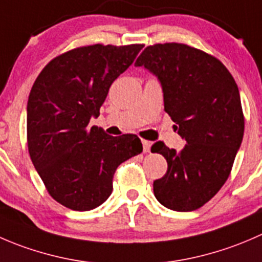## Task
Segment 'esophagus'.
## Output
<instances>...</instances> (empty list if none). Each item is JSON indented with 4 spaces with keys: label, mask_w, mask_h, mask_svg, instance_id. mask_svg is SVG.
<instances>
[{
    "label": "esophagus",
    "mask_w": 262,
    "mask_h": 262,
    "mask_svg": "<svg viewBox=\"0 0 262 262\" xmlns=\"http://www.w3.org/2000/svg\"><path fill=\"white\" fill-rule=\"evenodd\" d=\"M142 146H144V152H149L150 147H151V142L147 141V140H142Z\"/></svg>",
    "instance_id": "34e87169"
}]
</instances>
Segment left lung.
<instances>
[{
  "label": "left lung",
  "mask_w": 262,
  "mask_h": 262,
  "mask_svg": "<svg viewBox=\"0 0 262 262\" xmlns=\"http://www.w3.org/2000/svg\"><path fill=\"white\" fill-rule=\"evenodd\" d=\"M135 66L158 77L164 111L186 141L181 151L162 141L152 145L151 151L168 163L167 173L152 183L155 198L170 210H196L228 180L242 142L245 117L237 84L218 58L182 43L146 47Z\"/></svg>",
  "instance_id": "1"
}]
</instances>
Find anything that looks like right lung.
<instances>
[{
    "label": "right lung",
    "instance_id": "add662e5",
    "mask_svg": "<svg viewBox=\"0 0 262 262\" xmlns=\"http://www.w3.org/2000/svg\"><path fill=\"white\" fill-rule=\"evenodd\" d=\"M142 47L93 44L64 52L44 67L30 90V159L49 195L71 210L102 205L112 193L118 165L142 151L136 135L113 137L88 126Z\"/></svg>",
    "mask_w": 262,
    "mask_h": 262
}]
</instances>
